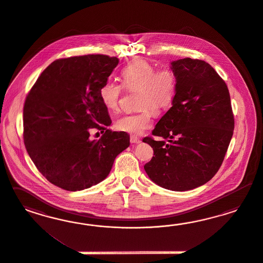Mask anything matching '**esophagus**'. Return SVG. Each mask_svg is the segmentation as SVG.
Instances as JSON below:
<instances>
[{
  "mask_svg": "<svg viewBox=\"0 0 263 263\" xmlns=\"http://www.w3.org/2000/svg\"><path fill=\"white\" fill-rule=\"evenodd\" d=\"M130 142H131V143H142L141 139H140V138H138V137H136V136H131V137H130Z\"/></svg>",
  "mask_w": 263,
  "mask_h": 263,
  "instance_id": "1",
  "label": "esophagus"
}]
</instances>
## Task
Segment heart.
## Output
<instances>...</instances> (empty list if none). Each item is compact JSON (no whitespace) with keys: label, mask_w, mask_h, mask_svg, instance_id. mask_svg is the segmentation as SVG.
Segmentation results:
<instances>
[{"label":"heart","mask_w":263,"mask_h":263,"mask_svg":"<svg viewBox=\"0 0 263 263\" xmlns=\"http://www.w3.org/2000/svg\"><path fill=\"white\" fill-rule=\"evenodd\" d=\"M122 84L107 81L99 88V98L104 107L111 112L120 108L123 87L130 90H140L138 109L141 111L125 115L115 122V128L131 135H141L152 126V111L161 114L175 101L177 81L175 72L170 68L157 69L144 60H136L121 70Z\"/></svg>","instance_id":"obj_1"}]
</instances>
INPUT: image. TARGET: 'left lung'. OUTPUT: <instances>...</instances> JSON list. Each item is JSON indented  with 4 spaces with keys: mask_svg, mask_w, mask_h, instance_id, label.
Listing matches in <instances>:
<instances>
[{
    "mask_svg": "<svg viewBox=\"0 0 263 263\" xmlns=\"http://www.w3.org/2000/svg\"><path fill=\"white\" fill-rule=\"evenodd\" d=\"M177 88L175 101L143 138L154 152L144 171L154 183L188 191L208 182L219 171L234 129L229 88L215 69L201 60L171 63Z\"/></svg>",
    "mask_w": 263,
    "mask_h": 263,
    "instance_id": "left-lung-1",
    "label": "left lung"
}]
</instances>
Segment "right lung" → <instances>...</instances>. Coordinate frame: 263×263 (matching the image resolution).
Returning a JSON list of instances; mask_svg holds the SVG:
<instances>
[{"instance_id":"obj_1","label":"right lung","mask_w":263,"mask_h":263,"mask_svg":"<svg viewBox=\"0 0 263 263\" xmlns=\"http://www.w3.org/2000/svg\"><path fill=\"white\" fill-rule=\"evenodd\" d=\"M119 59L86 55L60 59L40 74L25 100L26 149L42 175L58 187L80 191L110 174L114 161L130 144L127 133L108 129V110L99 88ZM104 134L89 140V129Z\"/></svg>"}]
</instances>
